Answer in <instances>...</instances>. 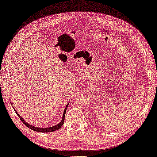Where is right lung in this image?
Returning a JSON list of instances; mask_svg holds the SVG:
<instances>
[{
    "mask_svg": "<svg viewBox=\"0 0 157 157\" xmlns=\"http://www.w3.org/2000/svg\"><path fill=\"white\" fill-rule=\"evenodd\" d=\"M13 103H11V105H12L13 109H14L15 112H16V113H17V116H19V117L20 118V120L23 121V123L25 124V125L27 127H29V128L32 129V130H33L34 131H36V132H53V131H57L58 130L59 128H60L62 125L64 123V120H65V116H66V110H67V107L69 105V103L66 105V108H65L64 109V111H63V116H62V121L59 123L58 124H57V125H56L55 126H53V127H47V128H40V127H35V126H32L31 125H30L29 123H27L26 121H25L23 120V118H22V117H21V116L19 114L18 112L15 110V109H14V106L12 105Z\"/></svg>",
    "mask_w": 157,
    "mask_h": 157,
    "instance_id": "1",
    "label": "right lung"
}]
</instances>
